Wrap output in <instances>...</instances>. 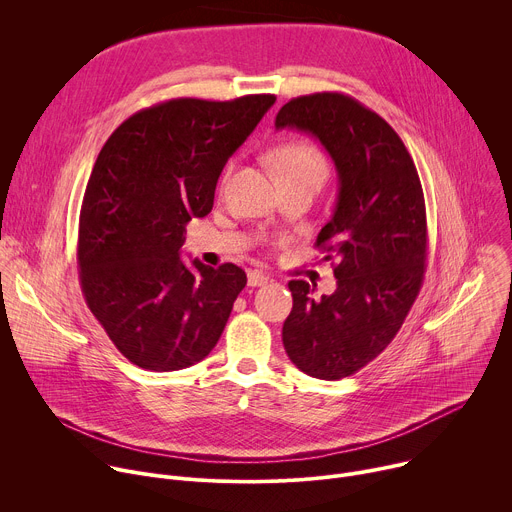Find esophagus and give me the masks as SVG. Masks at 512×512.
Masks as SVG:
<instances>
[{
	"mask_svg": "<svg viewBox=\"0 0 512 512\" xmlns=\"http://www.w3.org/2000/svg\"><path fill=\"white\" fill-rule=\"evenodd\" d=\"M267 281H269V277L263 275L261 271H249V275H247V283H249L251 287H261V285H265Z\"/></svg>",
	"mask_w": 512,
	"mask_h": 512,
	"instance_id": "esophagus-1",
	"label": "esophagus"
}]
</instances>
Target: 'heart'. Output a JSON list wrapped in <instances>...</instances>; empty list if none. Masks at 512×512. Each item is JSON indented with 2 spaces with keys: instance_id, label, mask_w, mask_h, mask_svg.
Masks as SVG:
<instances>
[{
  "instance_id": "1",
  "label": "heart",
  "mask_w": 512,
  "mask_h": 512,
  "mask_svg": "<svg viewBox=\"0 0 512 512\" xmlns=\"http://www.w3.org/2000/svg\"><path fill=\"white\" fill-rule=\"evenodd\" d=\"M269 164L277 176V180L283 184H300L310 182L320 186L324 178L328 176V160L326 156L316 148L314 143L296 139L285 141L269 154ZM231 168L225 172V180L229 178Z\"/></svg>"
}]
</instances>
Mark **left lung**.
Listing matches in <instances>:
<instances>
[{
	"label": "left lung",
	"instance_id": "left-lung-1",
	"mask_svg": "<svg viewBox=\"0 0 512 512\" xmlns=\"http://www.w3.org/2000/svg\"><path fill=\"white\" fill-rule=\"evenodd\" d=\"M275 127L312 133L338 172V200L316 247L332 261L336 291L314 298L304 279L283 322V346L316 379L354 375L403 326L425 273L427 221L421 182L405 143L369 107L342 93L291 99Z\"/></svg>",
	"mask_w": 512,
	"mask_h": 512
}]
</instances>
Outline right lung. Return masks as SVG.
<instances>
[{"label":"right lung","mask_w":512,"mask_h":512,"mask_svg":"<svg viewBox=\"0 0 512 512\" xmlns=\"http://www.w3.org/2000/svg\"><path fill=\"white\" fill-rule=\"evenodd\" d=\"M275 103L172 99L125 119L93 166L79 218V277L93 316L145 371L200 362L247 285L241 267L180 259L186 225L212 210L229 158Z\"/></svg>","instance_id":"1"}]
</instances>
